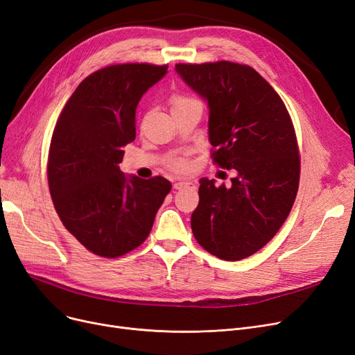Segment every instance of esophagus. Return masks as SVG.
I'll return each mask as SVG.
<instances>
[{"instance_id":"esophagus-1","label":"esophagus","mask_w":355,"mask_h":355,"mask_svg":"<svg viewBox=\"0 0 355 355\" xmlns=\"http://www.w3.org/2000/svg\"><path fill=\"white\" fill-rule=\"evenodd\" d=\"M187 187L196 189V182H194V181H190V180H184V181H178V182H175V184H174V189H175V190L187 189Z\"/></svg>"}]
</instances>
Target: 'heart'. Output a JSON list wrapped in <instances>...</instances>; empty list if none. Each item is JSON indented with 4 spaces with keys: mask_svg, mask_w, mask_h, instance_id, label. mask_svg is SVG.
Masks as SVG:
<instances>
[{
    "mask_svg": "<svg viewBox=\"0 0 355 355\" xmlns=\"http://www.w3.org/2000/svg\"><path fill=\"white\" fill-rule=\"evenodd\" d=\"M191 101H194V99H190V98H186V96H174L171 105H173V108H174V107H180V105H184V103L191 102ZM186 166L187 165H186L184 161H175L174 162V168H177V169H184Z\"/></svg>",
    "mask_w": 355,
    "mask_h": 355,
    "instance_id": "b5f03b06",
    "label": "heart"
}]
</instances>
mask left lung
I'll return each mask as SVG.
<instances>
[{"label": "left lung", "instance_id": "1", "mask_svg": "<svg viewBox=\"0 0 355 355\" xmlns=\"http://www.w3.org/2000/svg\"><path fill=\"white\" fill-rule=\"evenodd\" d=\"M175 70L207 102L214 162L237 171L231 187L200 178L193 234L222 260L245 259L273 239L295 200L300 156L291 116L250 65L218 61Z\"/></svg>", "mask_w": 355, "mask_h": 355}]
</instances>
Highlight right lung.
<instances>
[{"mask_svg":"<svg viewBox=\"0 0 355 355\" xmlns=\"http://www.w3.org/2000/svg\"><path fill=\"white\" fill-rule=\"evenodd\" d=\"M168 65L116 64L87 76L52 133L48 184L64 227L89 252L120 257L152 230L171 190L164 177L125 175V144L136 139V108Z\"/></svg>","mask_w":355,"mask_h":355,"instance_id":"obj_1","label":"right lung"}]
</instances>
